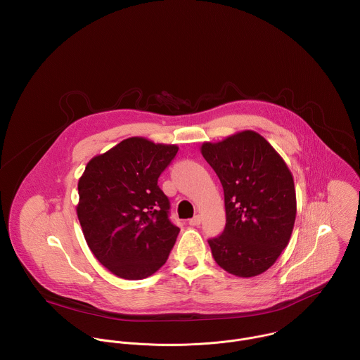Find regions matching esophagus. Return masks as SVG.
I'll list each match as a JSON object with an SVG mask.
<instances>
[{
	"label": "esophagus",
	"mask_w": 360,
	"mask_h": 360,
	"mask_svg": "<svg viewBox=\"0 0 360 360\" xmlns=\"http://www.w3.org/2000/svg\"><path fill=\"white\" fill-rule=\"evenodd\" d=\"M200 221H202V217H200L199 214H196L195 217H192V219L189 220V224H191V226H199Z\"/></svg>",
	"instance_id": "obj_1"
}]
</instances>
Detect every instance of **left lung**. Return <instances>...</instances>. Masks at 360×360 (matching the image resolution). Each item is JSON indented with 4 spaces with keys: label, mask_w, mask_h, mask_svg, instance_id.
<instances>
[{
    "label": "left lung",
    "mask_w": 360,
    "mask_h": 360,
    "mask_svg": "<svg viewBox=\"0 0 360 360\" xmlns=\"http://www.w3.org/2000/svg\"><path fill=\"white\" fill-rule=\"evenodd\" d=\"M200 151L224 191L226 227L207 241L214 261L240 278L264 274L288 247L293 231L296 189L290 169L252 130L203 143Z\"/></svg>",
    "instance_id": "obj_1"
}]
</instances>
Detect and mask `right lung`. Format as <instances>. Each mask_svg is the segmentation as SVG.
Segmentation results:
<instances>
[{
    "label": "right lung",
    "instance_id": "add662e5",
    "mask_svg": "<svg viewBox=\"0 0 360 360\" xmlns=\"http://www.w3.org/2000/svg\"><path fill=\"white\" fill-rule=\"evenodd\" d=\"M175 144L130 137L94 157L78 181L77 216L95 258L113 275L139 281L168 259L179 229L158 186Z\"/></svg>",
    "mask_w": 360,
    "mask_h": 360
}]
</instances>
